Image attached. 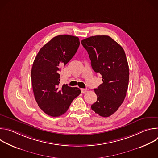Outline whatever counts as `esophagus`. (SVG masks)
Listing matches in <instances>:
<instances>
[{
    "mask_svg": "<svg viewBox=\"0 0 158 158\" xmlns=\"http://www.w3.org/2000/svg\"><path fill=\"white\" fill-rule=\"evenodd\" d=\"M81 92H82V93H85L86 92H87V89H81Z\"/></svg>",
    "mask_w": 158,
    "mask_h": 158,
    "instance_id": "obj_1",
    "label": "esophagus"
}]
</instances>
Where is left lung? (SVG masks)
I'll list each match as a JSON object with an SVG mask.
<instances>
[{
    "label": "left lung",
    "mask_w": 158,
    "mask_h": 158,
    "mask_svg": "<svg viewBox=\"0 0 158 158\" xmlns=\"http://www.w3.org/2000/svg\"><path fill=\"white\" fill-rule=\"evenodd\" d=\"M81 43L93 70L102 78V83L94 89L98 99L91 109L102 117H109L118 109L126 96L129 72L126 54L108 35L92 36Z\"/></svg>",
    "instance_id": "8db88e82"
}]
</instances>
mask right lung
Instances as JSON below:
<instances>
[{"label":"right lung","mask_w":158,"mask_h":158,"mask_svg":"<svg viewBox=\"0 0 158 158\" xmlns=\"http://www.w3.org/2000/svg\"><path fill=\"white\" fill-rule=\"evenodd\" d=\"M80 42L77 37L59 35L40 49L31 70L32 85L39 107L46 114L58 117L64 114L81 90L64 84L59 86L61 67L76 53Z\"/></svg>","instance_id":"1"}]
</instances>
